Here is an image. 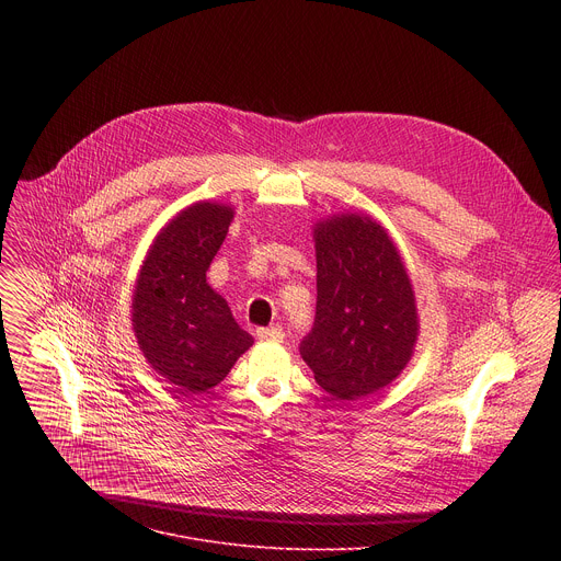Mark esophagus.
Segmentation results:
<instances>
[{
  "mask_svg": "<svg viewBox=\"0 0 561 561\" xmlns=\"http://www.w3.org/2000/svg\"><path fill=\"white\" fill-rule=\"evenodd\" d=\"M257 337L262 342H282L284 340V329L282 327H268V329H260Z\"/></svg>",
  "mask_w": 561,
  "mask_h": 561,
  "instance_id": "1",
  "label": "esophagus"
}]
</instances>
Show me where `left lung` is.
<instances>
[{"label": "left lung", "instance_id": "1", "mask_svg": "<svg viewBox=\"0 0 561 561\" xmlns=\"http://www.w3.org/2000/svg\"><path fill=\"white\" fill-rule=\"evenodd\" d=\"M317 306L299 353L335 399H359L404 370L417 340L411 279L388 232L370 217L314 226Z\"/></svg>", "mask_w": 561, "mask_h": 561}]
</instances>
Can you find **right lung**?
<instances>
[{"instance_id":"add662e5","label":"right lung","mask_w":561,"mask_h":561,"mask_svg":"<svg viewBox=\"0 0 561 561\" xmlns=\"http://www.w3.org/2000/svg\"><path fill=\"white\" fill-rule=\"evenodd\" d=\"M232 208L199 202L162 232L139 271L133 329L148 364L182 392L217 386L253 346L206 271L226 239Z\"/></svg>"}]
</instances>
